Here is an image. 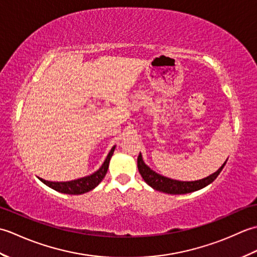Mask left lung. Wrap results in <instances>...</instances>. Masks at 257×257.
I'll return each instance as SVG.
<instances>
[{"label":"left lung","mask_w":257,"mask_h":257,"mask_svg":"<svg viewBox=\"0 0 257 257\" xmlns=\"http://www.w3.org/2000/svg\"><path fill=\"white\" fill-rule=\"evenodd\" d=\"M226 161L223 163L214 173L210 174L209 177H206L204 179L196 180V181H179V180H173L170 178L163 177L146 165L141 154H139L138 157V170L139 173L141 174V177L145 180V182L150 185L152 189L168 194H185L194 192V191H198L200 189H203L206 185H209L210 183L214 181L217 176L220 174V172L222 171V169L224 168Z\"/></svg>","instance_id":"8db88e82"}]
</instances>
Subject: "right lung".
<instances>
[{
    "label": "right lung",
    "mask_w": 257,
    "mask_h": 257,
    "mask_svg": "<svg viewBox=\"0 0 257 257\" xmlns=\"http://www.w3.org/2000/svg\"><path fill=\"white\" fill-rule=\"evenodd\" d=\"M114 148H116V146H113L111 150L109 151L106 160L103 161L101 167L94 173L89 174V176L72 180V181H66V182H53V181H47V180H44L42 178H38V179H40L43 183L46 184L47 187H50L55 191H58V192L61 193L78 195V194L89 192L90 190L95 189L97 185L102 181V179L105 178L108 167H109V162H110V159L113 155Z\"/></svg>",
    "instance_id": "add662e5"
}]
</instances>
